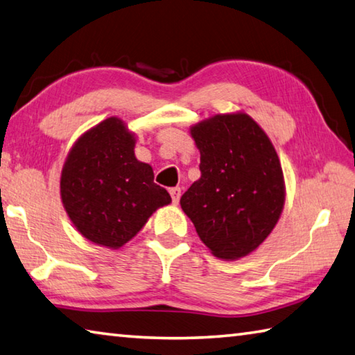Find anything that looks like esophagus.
Masks as SVG:
<instances>
[{"label":"esophagus","instance_id":"34e87169","mask_svg":"<svg viewBox=\"0 0 355 355\" xmlns=\"http://www.w3.org/2000/svg\"><path fill=\"white\" fill-rule=\"evenodd\" d=\"M169 192H171L172 202L177 205L180 202V197H182V189H180V188H172Z\"/></svg>","mask_w":355,"mask_h":355}]
</instances>
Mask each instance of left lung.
I'll use <instances>...</instances> for the list:
<instances>
[{
	"label": "left lung",
	"instance_id": "obj_1",
	"mask_svg": "<svg viewBox=\"0 0 355 355\" xmlns=\"http://www.w3.org/2000/svg\"><path fill=\"white\" fill-rule=\"evenodd\" d=\"M200 177L180 198L202 242L218 259L259 247L284 209L281 161L259 124L243 112L216 114L191 127Z\"/></svg>",
	"mask_w": 355,
	"mask_h": 355
}]
</instances>
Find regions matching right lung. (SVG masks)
<instances>
[{
    "label": "right lung",
    "instance_id": "right-lung-1",
    "mask_svg": "<svg viewBox=\"0 0 355 355\" xmlns=\"http://www.w3.org/2000/svg\"><path fill=\"white\" fill-rule=\"evenodd\" d=\"M135 133L112 116L82 133L63 164V208L76 230L101 247H124L153 212L172 202L153 183L152 166L135 157Z\"/></svg>",
    "mask_w": 355,
    "mask_h": 355
}]
</instances>
